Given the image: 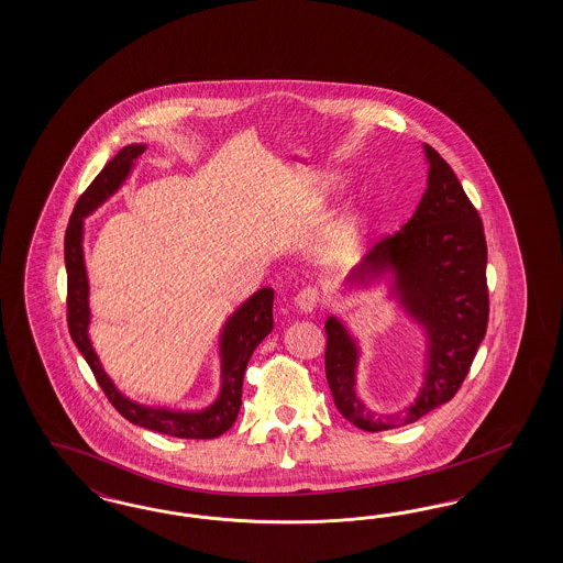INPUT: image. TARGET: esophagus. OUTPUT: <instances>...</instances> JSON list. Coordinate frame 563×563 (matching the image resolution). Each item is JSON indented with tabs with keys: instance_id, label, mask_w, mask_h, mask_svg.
Masks as SVG:
<instances>
[{
	"instance_id": "34e87169",
	"label": "esophagus",
	"mask_w": 563,
	"mask_h": 563,
	"mask_svg": "<svg viewBox=\"0 0 563 563\" xmlns=\"http://www.w3.org/2000/svg\"><path fill=\"white\" fill-rule=\"evenodd\" d=\"M320 301V292L316 289H303L297 292L295 297V307L301 311V313H311L316 306Z\"/></svg>"
}]
</instances>
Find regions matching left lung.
Wrapping results in <instances>:
<instances>
[{
    "instance_id": "obj_1",
    "label": "left lung",
    "mask_w": 563,
    "mask_h": 563,
    "mask_svg": "<svg viewBox=\"0 0 563 563\" xmlns=\"http://www.w3.org/2000/svg\"><path fill=\"white\" fill-rule=\"evenodd\" d=\"M427 189L409 222L375 245L344 278V290L386 285L388 299L423 336L421 388L398 412L369 409L357 393L361 344L341 316L325 320V377L334 405L363 431L409 426L459 393L489 318L483 222L454 170L423 144Z\"/></svg>"
}]
</instances>
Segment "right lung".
<instances>
[{"label":"right lung","mask_w":563,"mask_h":563,"mask_svg":"<svg viewBox=\"0 0 563 563\" xmlns=\"http://www.w3.org/2000/svg\"><path fill=\"white\" fill-rule=\"evenodd\" d=\"M146 151V144H128L115 154L95 181L74 206L69 217L64 252L68 271V328L71 341L85 355L92 374L97 377L109 402L134 426L153 429L170 438L184 440H212L222 435L235 423L241 409L243 374L254 355L257 344L273 332L274 290L271 287L256 290L224 320L219 332V361H221V386L219 394L200 410H175L165 407H148L130 400L118 390L113 379L102 369L101 358L97 357L88 336L90 306H88V274L85 262V219L99 206L104 205L118 189L128 181L136 167L137 156Z\"/></svg>","instance_id":"1"}]
</instances>
